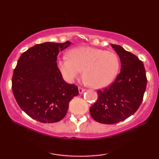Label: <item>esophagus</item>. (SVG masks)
I'll use <instances>...</instances> for the list:
<instances>
[{
  "mask_svg": "<svg viewBox=\"0 0 159 159\" xmlns=\"http://www.w3.org/2000/svg\"><path fill=\"white\" fill-rule=\"evenodd\" d=\"M78 91H79V93H80V94H81V93H84V91H85V90H84V88H80H80H78Z\"/></svg>",
  "mask_w": 159,
  "mask_h": 159,
  "instance_id": "1",
  "label": "esophagus"
}]
</instances>
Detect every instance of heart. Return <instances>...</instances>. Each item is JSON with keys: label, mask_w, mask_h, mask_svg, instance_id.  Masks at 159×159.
<instances>
[{"label": "heart", "mask_w": 159, "mask_h": 159, "mask_svg": "<svg viewBox=\"0 0 159 159\" xmlns=\"http://www.w3.org/2000/svg\"><path fill=\"white\" fill-rule=\"evenodd\" d=\"M68 57L57 61V68L64 80L72 82L84 71L89 86L101 88L115 79L119 70V59L114 52L88 46H80L69 51Z\"/></svg>", "instance_id": "1"}]
</instances>
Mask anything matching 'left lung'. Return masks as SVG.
<instances>
[{"mask_svg":"<svg viewBox=\"0 0 159 159\" xmlns=\"http://www.w3.org/2000/svg\"><path fill=\"white\" fill-rule=\"evenodd\" d=\"M120 58L121 71L114 83L98 90V100L90 108L98 122L113 125L125 120L140 107L147 84L143 63L118 45L111 44Z\"/></svg>","mask_w":159,"mask_h":159,"instance_id":"8db88e82","label":"left lung"}]
</instances>
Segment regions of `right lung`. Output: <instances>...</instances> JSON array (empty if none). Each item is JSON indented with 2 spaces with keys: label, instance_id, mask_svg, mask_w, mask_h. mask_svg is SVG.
Instances as JSON below:
<instances>
[{
  "label": "right lung",
  "instance_id": "add662e5",
  "mask_svg": "<svg viewBox=\"0 0 159 159\" xmlns=\"http://www.w3.org/2000/svg\"><path fill=\"white\" fill-rule=\"evenodd\" d=\"M71 42H46L34 45L21 54L12 77V90L21 109L43 123L59 121L69 103L79 94L77 86L68 84L57 68L59 51Z\"/></svg>",
  "mask_w": 159,
  "mask_h": 159
}]
</instances>
